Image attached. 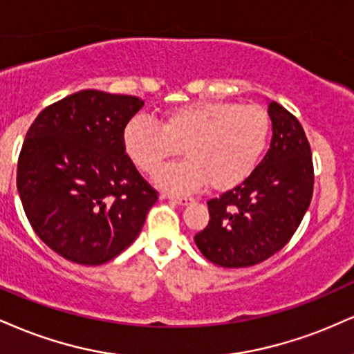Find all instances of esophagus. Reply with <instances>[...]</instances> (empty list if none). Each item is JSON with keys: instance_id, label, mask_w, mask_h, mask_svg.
Returning a JSON list of instances; mask_svg holds the SVG:
<instances>
[{"instance_id": "obj_1", "label": "esophagus", "mask_w": 354, "mask_h": 354, "mask_svg": "<svg viewBox=\"0 0 354 354\" xmlns=\"http://www.w3.org/2000/svg\"><path fill=\"white\" fill-rule=\"evenodd\" d=\"M168 199H171L173 203L180 204V206H186V204L193 203V199H191V198H186V196H173V194H169V196H168Z\"/></svg>"}]
</instances>
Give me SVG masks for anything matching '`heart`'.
Listing matches in <instances>:
<instances>
[{"mask_svg": "<svg viewBox=\"0 0 354 354\" xmlns=\"http://www.w3.org/2000/svg\"><path fill=\"white\" fill-rule=\"evenodd\" d=\"M270 133V115L261 105L193 102L165 112L160 125L131 118L123 130V147L147 174L158 171L183 148L188 161L161 169L155 178L160 188L188 193L209 183L212 189L227 191L254 173Z\"/></svg>", "mask_w": 354, "mask_h": 354, "instance_id": "1", "label": "heart"}]
</instances>
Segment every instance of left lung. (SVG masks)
<instances>
[{
    "mask_svg": "<svg viewBox=\"0 0 354 354\" xmlns=\"http://www.w3.org/2000/svg\"><path fill=\"white\" fill-rule=\"evenodd\" d=\"M272 142L254 173L209 199V223L194 236L198 249L219 267H250L292 239L313 194V161L304 127L277 102L269 104Z\"/></svg>",
    "mask_w": 354,
    "mask_h": 354,
    "instance_id": "8db88e82",
    "label": "left lung"
}]
</instances>
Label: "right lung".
Returning a JSON list of instances; mask_svg holds the SVG:
<instances>
[{"instance_id": "right-lung-1", "label": "right lung", "mask_w": 354, "mask_h": 354, "mask_svg": "<svg viewBox=\"0 0 354 354\" xmlns=\"http://www.w3.org/2000/svg\"><path fill=\"white\" fill-rule=\"evenodd\" d=\"M143 104L88 88L46 107L29 127L18 193L37 237L67 261H112L158 201L123 147V130Z\"/></svg>"}]
</instances>
